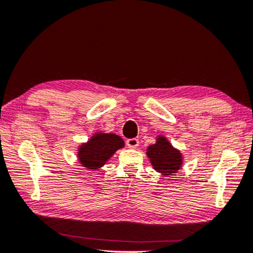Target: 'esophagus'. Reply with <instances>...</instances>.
I'll list each match as a JSON object with an SVG mask.
<instances>
[{
	"label": "esophagus",
	"mask_w": 253,
	"mask_h": 253,
	"mask_svg": "<svg viewBox=\"0 0 253 253\" xmlns=\"http://www.w3.org/2000/svg\"><path fill=\"white\" fill-rule=\"evenodd\" d=\"M126 145L128 148H130V149H136L139 145V140L137 139V138H132V139H128L126 141Z\"/></svg>",
	"instance_id": "1"
}]
</instances>
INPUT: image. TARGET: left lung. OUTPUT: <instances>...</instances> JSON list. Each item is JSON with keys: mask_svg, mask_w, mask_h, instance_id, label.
Wrapping results in <instances>:
<instances>
[{"mask_svg": "<svg viewBox=\"0 0 253 253\" xmlns=\"http://www.w3.org/2000/svg\"><path fill=\"white\" fill-rule=\"evenodd\" d=\"M147 156L151 166L163 175H172L181 169L183 158L180 150L173 147L165 136L159 135L156 143L147 148Z\"/></svg>", "mask_w": 253, "mask_h": 253, "instance_id": "1", "label": "left lung"}]
</instances>
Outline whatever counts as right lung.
Instances as JSON below:
<instances>
[{"mask_svg": "<svg viewBox=\"0 0 253 253\" xmlns=\"http://www.w3.org/2000/svg\"><path fill=\"white\" fill-rule=\"evenodd\" d=\"M125 142L115 133L95 132L78 148V160L88 170H97L111 159L118 149L124 148Z\"/></svg>", "mask_w": 253, "mask_h": 253, "instance_id": "obj_1", "label": "right lung"}]
</instances>
